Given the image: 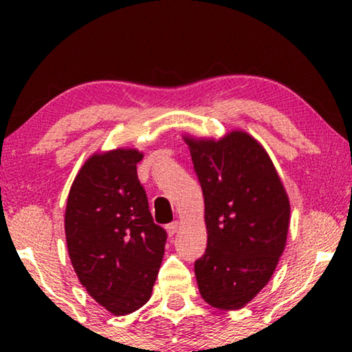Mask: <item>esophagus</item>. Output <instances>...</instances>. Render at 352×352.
I'll return each instance as SVG.
<instances>
[{"label":"esophagus","mask_w":352,"mask_h":352,"mask_svg":"<svg viewBox=\"0 0 352 352\" xmlns=\"http://www.w3.org/2000/svg\"><path fill=\"white\" fill-rule=\"evenodd\" d=\"M177 229H179V223H177V221H173V223L166 226V232L170 237H173V235L177 232Z\"/></svg>","instance_id":"obj_1"}]
</instances>
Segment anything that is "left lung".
<instances>
[{
	"label": "left lung",
	"instance_id": "8db88e82",
	"mask_svg": "<svg viewBox=\"0 0 352 352\" xmlns=\"http://www.w3.org/2000/svg\"><path fill=\"white\" fill-rule=\"evenodd\" d=\"M205 199L208 242L195 261L200 295L240 309L272 277L290 224V201L261 144L243 131L186 138Z\"/></svg>",
	"mask_w": 352,
	"mask_h": 352
}]
</instances>
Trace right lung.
<instances>
[{
	"instance_id": "add662e5",
	"label": "right lung",
	"mask_w": 352,
	"mask_h": 352,
	"mask_svg": "<svg viewBox=\"0 0 352 352\" xmlns=\"http://www.w3.org/2000/svg\"><path fill=\"white\" fill-rule=\"evenodd\" d=\"M141 160L136 148L96 153L67 200L70 261L86 292L113 316L146 305L165 252L166 230L153 223L138 179Z\"/></svg>"
}]
</instances>
